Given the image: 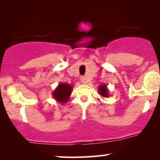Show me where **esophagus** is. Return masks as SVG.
Segmentation results:
<instances>
[{"instance_id":"34e87169","label":"esophagus","mask_w":160,"mask_h":160,"mask_svg":"<svg viewBox=\"0 0 160 160\" xmlns=\"http://www.w3.org/2000/svg\"><path fill=\"white\" fill-rule=\"evenodd\" d=\"M80 80H81V82L83 84H86V82H87V80H86V77H83V76L81 77V78H80Z\"/></svg>"}]
</instances>
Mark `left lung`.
I'll use <instances>...</instances> for the list:
<instances>
[{"label":"left lung","mask_w":160,"mask_h":160,"mask_svg":"<svg viewBox=\"0 0 160 160\" xmlns=\"http://www.w3.org/2000/svg\"><path fill=\"white\" fill-rule=\"evenodd\" d=\"M98 94L103 98H108L110 96L109 90H108L107 85L106 84H102L98 86Z\"/></svg>","instance_id":"1"}]
</instances>
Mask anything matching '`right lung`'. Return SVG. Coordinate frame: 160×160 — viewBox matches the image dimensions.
Here are the masks:
<instances>
[{"instance_id": "1", "label": "right lung", "mask_w": 160, "mask_h": 160, "mask_svg": "<svg viewBox=\"0 0 160 160\" xmlns=\"http://www.w3.org/2000/svg\"><path fill=\"white\" fill-rule=\"evenodd\" d=\"M73 91V85L65 82H60L52 92V95L57 102L64 104L68 102Z\"/></svg>"}]
</instances>
